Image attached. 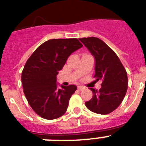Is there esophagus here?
Returning <instances> with one entry per match:
<instances>
[{"label": "esophagus", "instance_id": "1", "mask_svg": "<svg viewBox=\"0 0 146 146\" xmlns=\"http://www.w3.org/2000/svg\"><path fill=\"white\" fill-rule=\"evenodd\" d=\"M77 89H78L79 91H82V90H84L85 88L82 87V86H77Z\"/></svg>", "mask_w": 146, "mask_h": 146}]
</instances>
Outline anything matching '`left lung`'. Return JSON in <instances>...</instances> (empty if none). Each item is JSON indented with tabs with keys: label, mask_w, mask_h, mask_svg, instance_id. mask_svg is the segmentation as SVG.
I'll use <instances>...</instances> for the list:
<instances>
[{
	"label": "left lung",
	"mask_w": 146,
	"mask_h": 146,
	"mask_svg": "<svg viewBox=\"0 0 146 146\" xmlns=\"http://www.w3.org/2000/svg\"><path fill=\"white\" fill-rule=\"evenodd\" d=\"M80 40L95 58L94 82H102L99 91L91 88L93 97L86 102V106L95 113L109 114L119 106L126 94L128 77L126 69L115 52L100 38L88 37Z\"/></svg>",
	"instance_id": "8db88e82"
}]
</instances>
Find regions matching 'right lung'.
Masks as SVG:
<instances>
[{
	"label": "right lung",
	"instance_id": "add662e5",
	"mask_svg": "<svg viewBox=\"0 0 146 146\" xmlns=\"http://www.w3.org/2000/svg\"><path fill=\"white\" fill-rule=\"evenodd\" d=\"M82 44L77 38H55L44 42L26 61L22 72L23 91L33 111L44 119L60 118L66 111L77 86L58 88L56 76L69 55Z\"/></svg>",
	"mask_w": 146,
	"mask_h": 146
}]
</instances>
